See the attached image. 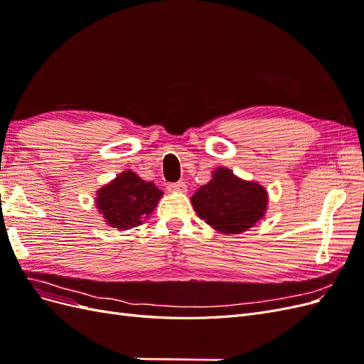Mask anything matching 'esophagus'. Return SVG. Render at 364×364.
Here are the masks:
<instances>
[{"instance_id":"esophagus-1","label":"esophagus","mask_w":364,"mask_h":364,"mask_svg":"<svg viewBox=\"0 0 364 364\" xmlns=\"http://www.w3.org/2000/svg\"><path fill=\"white\" fill-rule=\"evenodd\" d=\"M168 190H170L171 193H185V191H186V183H185L183 181L168 183Z\"/></svg>"}]
</instances>
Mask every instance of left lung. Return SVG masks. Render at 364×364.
Segmentation results:
<instances>
[{
	"label": "left lung",
	"instance_id": "left-lung-1",
	"mask_svg": "<svg viewBox=\"0 0 364 364\" xmlns=\"http://www.w3.org/2000/svg\"><path fill=\"white\" fill-rule=\"evenodd\" d=\"M267 202L264 186L240 179L225 167L215 168L213 179L191 197L197 215L222 234H241L257 225L266 214Z\"/></svg>",
	"mask_w": 364,
	"mask_h": 364
}]
</instances>
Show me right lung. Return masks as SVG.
I'll return each instance as SVG.
<instances>
[{
    "label": "right lung",
    "instance_id": "1",
    "mask_svg": "<svg viewBox=\"0 0 364 364\" xmlns=\"http://www.w3.org/2000/svg\"><path fill=\"white\" fill-rule=\"evenodd\" d=\"M162 194L155 183L127 170L97 191L95 205L109 226L130 229L153 213Z\"/></svg>",
    "mask_w": 364,
    "mask_h": 364
}]
</instances>
